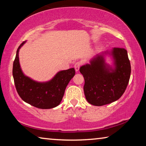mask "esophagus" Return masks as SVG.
<instances>
[{"mask_svg":"<svg viewBox=\"0 0 146 146\" xmlns=\"http://www.w3.org/2000/svg\"><path fill=\"white\" fill-rule=\"evenodd\" d=\"M80 65H81V63L80 62H76L75 64L74 67H75L76 71H78L79 70V69H80Z\"/></svg>","mask_w":146,"mask_h":146,"instance_id":"34e87169","label":"esophagus"}]
</instances>
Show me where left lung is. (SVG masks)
Listing matches in <instances>:
<instances>
[{
	"label": "left lung",
	"instance_id": "1",
	"mask_svg": "<svg viewBox=\"0 0 146 146\" xmlns=\"http://www.w3.org/2000/svg\"><path fill=\"white\" fill-rule=\"evenodd\" d=\"M112 56L113 66L105 62V56ZM84 78V91L86 100L93 106L112 103L122 97L131 75V64L126 49L114 48L96 55L90 64L81 66Z\"/></svg>",
	"mask_w": 146,
	"mask_h": 146
}]
</instances>
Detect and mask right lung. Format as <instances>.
<instances>
[{
    "mask_svg": "<svg viewBox=\"0 0 146 146\" xmlns=\"http://www.w3.org/2000/svg\"><path fill=\"white\" fill-rule=\"evenodd\" d=\"M17 49L13 65V76L17 93L24 102L40 109H51L60 104L68 83L75 74L74 68L60 71L48 82H40L24 75L19 62Z\"/></svg>",
    "mask_w": 146,
    "mask_h": 146,
    "instance_id": "right-lung-1",
    "label": "right lung"
}]
</instances>
